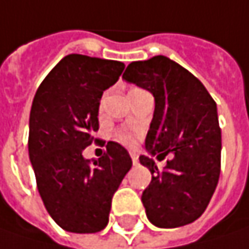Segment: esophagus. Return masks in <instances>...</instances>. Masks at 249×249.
<instances>
[{
  "label": "esophagus",
  "mask_w": 249,
  "mask_h": 249,
  "mask_svg": "<svg viewBox=\"0 0 249 249\" xmlns=\"http://www.w3.org/2000/svg\"><path fill=\"white\" fill-rule=\"evenodd\" d=\"M129 155H131V158H132V164H134V165H138V154L129 152Z\"/></svg>",
  "instance_id": "esophagus-1"
}]
</instances>
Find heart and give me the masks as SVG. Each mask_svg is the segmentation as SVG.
Instances as JSON below:
<instances>
[{
  "label": "heart",
  "instance_id": "obj_1",
  "mask_svg": "<svg viewBox=\"0 0 249 249\" xmlns=\"http://www.w3.org/2000/svg\"><path fill=\"white\" fill-rule=\"evenodd\" d=\"M142 137L141 126H125L115 132V140L125 147H135Z\"/></svg>",
  "mask_w": 249,
  "mask_h": 249
}]
</instances>
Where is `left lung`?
I'll list each match as a JSON object with an SVG mask.
<instances>
[{
  "instance_id": "1",
  "label": "left lung",
  "mask_w": 249,
  "mask_h": 249,
  "mask_svg": "<svg viewBox=\"0 0 249 249\" xmlns=\"http://www.w3.org/2000/svg\"><path fill=\"white\" fill-rule=\"evenodd\" d=\"M123 78L155 98L147 151L157 158L171 155L162 171L151 157H140L152 174L141 196L148 219L160 228L191 224L208 207L219 179L216 104L199 79L164 55L131 62Z\"/></svg>"
}]
</instances>
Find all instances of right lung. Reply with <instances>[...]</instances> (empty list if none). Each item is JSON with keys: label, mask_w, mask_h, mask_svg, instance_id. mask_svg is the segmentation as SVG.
Returning a JSON list of instances; mask_svg holds the SVG:
<instances>
[{"label": "right lung", "mask_w": 249, "mask_h": 249, "mask_svg": "<svg viewBox=\"0 0 249 249\" xmlns=\"http://www.w3.org/2000/svg\"><path fill=\"white\" fill-rule=\"evenodd\" d=\"M124 62L81 54L64 57L41 82L30 114L28 152L36 188L58 225L94 234L108 224L111 202L132 160L109 141L98 161L82 151L97 138L102 92L123 74Z\"/></svg>", "instance_id": "right-lung-1"}]
</instances>
